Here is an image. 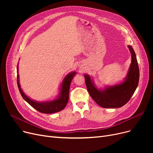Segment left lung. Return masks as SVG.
<instances>
[{
	"mask_svg": "<svg viewBox=\"0 0 153 153\" xmlns=\"http://www.w3.org/2000/svg\"><path fill=\"white\" fill-rule=\"evenodd\" d=\"M128 47L131 54V63L122 83L106 87L103 90L99 89L91 77L88 74L84 75L88 92L93 100L102 107L115 108L123 107L130 100L138 87L140 71L137 59L131 46L128 45Z\"/></svg>",
	"mask_w": 153,
	"mask_h": 153,
	"instance_id": "obj_1",
	"label": "left lung"
}]
</instances>
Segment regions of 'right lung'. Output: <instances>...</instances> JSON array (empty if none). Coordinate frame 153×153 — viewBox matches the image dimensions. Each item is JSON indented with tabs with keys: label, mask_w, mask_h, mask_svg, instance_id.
I'll list each match as a JSON object with an SVG mask.
<instances>
[{
	"label": "right lung",
	"mask_w": 153,
	"mask_h": 153,
	"mask_svg": "<svg viewBox=\"0 0 153 153\" xmlns=\"http://www.w3.org/2000/svg\"><path fill=\"white\" fill-rule=\"evenodd\" d=\"M17 72H18V66H17ZM76 72H72L68 74L62 82L60 87V93L57 99L51 101L46 102H36L33 100L30 99L25 94L22 90L20 85L19 83V76L17 74V84L20 91V93L23 99L27 102L30 105L33 107L38 111L43 114H53L56 112L60 111L63 110L67 105V103L69 100V88L72 81V79L74 78L76 75Z\"/></svg>",
	"instance_id": "obj_1"
}]
</instances>
